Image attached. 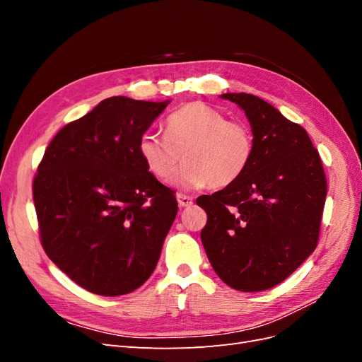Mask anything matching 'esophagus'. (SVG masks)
<instances>
[{"label":"esophagus","mask_w":362,"mask_h":362,"mask_svg":"<svg viewBox=\"0 0 362 362\" xmlns=\"http://www.w3.org/2000/svg\"><path fill=\"white\" fill-rule=\"evenodd\" d=\"M177 199H178L180 206H190V205L193 204V199L190 198V196L182 194V193H178V194H177Z\"/></svg>","instance_id":"34e87169"}]
</instances>
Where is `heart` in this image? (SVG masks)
I'll use <instances>...</instances> for the list:
<instances>
[{
    "label": "heart",
    "mask_w": 362,
    "mask_h": 362,
    "mask_svg": "<svg viewBox=\"0 0 362 362\" xmlns=\"http://www.w3.org/2000/svg\"><path fill=\"white\" fill-rule=\"evenodd\" d=\"M182 189H225L243 177L255 156V136L243 120H229L217 108L187 103L164 120V136L141 134L139 154L148 170Z\"/></svg>",
    "instance_id": "b5f03b06"
}]
</instances>
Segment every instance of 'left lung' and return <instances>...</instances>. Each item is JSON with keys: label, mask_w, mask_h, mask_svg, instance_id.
<instances>
[{"label": "left lung", "mask_w": 362, "mask_h": 362, "mask_svg": "<svg viewBox=\"0 0 362 362\" xmlns=\"http://www.w3.org/2000/svg\"><path fill=\"white\" fill-rule=\"evenodd\" d=\"M242 107L255 136L243 177L202 194L201 240L217 276L238 291H262L287 279L319 243L327 184L308 133L249 93H223Z\"/></svg>", "instance_id": "1"}]
</instances>
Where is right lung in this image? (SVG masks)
Segmentation results:
<instances>
[{
	"label": "right lung",
	"instance_id": "obj_1",
	"mask_svg": "<svg viewBox=\"0 0 362 362\" xmlns=\"http://www.w3.org/2000/svg\"><path fill=\"white\" fill-rule=\"evenodd\" d=\"M169 103L112 96L64 125L33 181L43 250L84 290L122 296L154 272L178 213L139 140Z\"/></svg>",
	"mask_w": 362,
	"mask_h": 362
}]
</instances>
